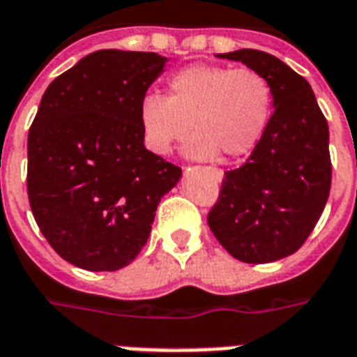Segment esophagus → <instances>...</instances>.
Segmentation results:
<instances>
[{"mask_svg":"<svg viewBox=\"0 0 357 357\" xmlns=\"http://www.w3.org/2000/svg\"><path fill=\"white\" fill-rule=\"evenodd\" d=\"M211 174H213V176H215V179H217V181H222L224 172H222V170H220V168H211Z\"/></svg>","mask_w":357,"mask_h":357,"instance_id":"1","label":"esophagus"}]
</instances>
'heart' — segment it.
Segmentation results:
<instances>
[{
  "label": "heart",
  "instance_id": "1",
  "mask_svg": "<svg viewBox=\"0 0 357 357\" xmlns=\"http://www.w3.org/2000/svg\"><path fill=\"white\" fill-rule=\"evenodd\" d=\"M272 103L271 81L257 70L192 64L168 79V96L150 92L142 98L139 126L146 146L159 155L192 129L189 157L211 159L222 153L238 159L259 144Z\"/></svg>",
  "mask_w": 357,
  "mask_h": 357
}]
</instances>
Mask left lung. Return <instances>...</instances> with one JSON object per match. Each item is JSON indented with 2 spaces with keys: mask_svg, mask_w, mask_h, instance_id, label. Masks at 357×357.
I'll use <instances>...</instances> for the list:
<instances>
[{
  "mask_svg": "<svg viewBox=\"0 0 357 357\" xmlns=\"http://www.w3.org/2000/svg\"><path fill=\"white\" fill-rule=\"evenodd\" d=\"M217 57L265 75L274 113L243 167L224 172L207 224L235 259L271 263L294 254L324 211L332 187L328 122L310 83L271 53L237 50Z\"/></svg>",
  "mask_w": 357,
  "mask_h": 357,
  "instance_id": "left-lung-1",
  "label": "left lung"
}]
</instances>
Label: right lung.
I'll use <instances>...</instances> for the list:
<instances>
[{
    "mask_svg": "<svg viewBox=\"0 0 357 357\" xmlns=\"http://www.w3.org/2000/svg\"><path fill=\"white\" fill-rule=\"evenodd\" d=\"M167 57L100 50L50 83L27 137V196L63 259L119 271L139 255L181 168L144 148L139 105Z\"/></svg>",
    "mask_w": 357,
    "mask_h": 357,
    "instance_id": "obj_1",
    "label": "right lung"
}]
</instances>
